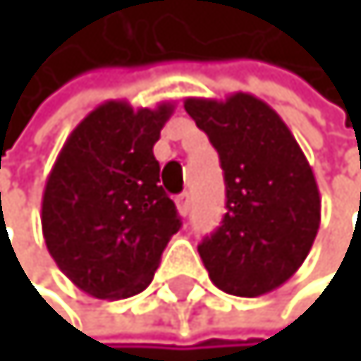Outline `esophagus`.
Instances as JSON below:
<instances>
[{
  "label": "esophagus",
  "instance_id": "34e87169",
  "mask_svg": "<svg viewBox=\"0 0 361 361\" xmlns=\"http://www.w3.org/2000/svg\"><path fill=\"white\" fill-rule=\"evenodd\" d=\"M176 208H178V212H180L183 216L190 212V194H188V192H183V194L176 196Z\"/></svg>",
  "mask_w": 361,
  "mask_h": 361
}]
</instances>
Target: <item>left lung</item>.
Listing matches in <instances>:
<instances>
[{"label":"left lung","instance_id":"8db88e82","mask_svg":"<svg viewBox=\"0 0 361 361\" xmlns=\"http://www.w3.org/2000/svg\"><path fill=\"white\" fill-rule=\"evenodd\" d=\"M219 153L226 214L199 244L210 280L226 294L274 291L305 262L321 224V196L305 153L276 110L248 92L224 102L185 99Z\"/></svg>","mask_w":361,"mask_h":361}]
</instances>
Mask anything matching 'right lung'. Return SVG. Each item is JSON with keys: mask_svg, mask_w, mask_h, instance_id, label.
Instances as JSON below:
<instances>
[{"mask_svg": "<svg viewBox=\"0 0 361 361\" xmlns=\"http://www.w3.org/2000/svg\"><path fill=\"white\" fill-rule=\"evenodd\" d=\"M171 102L133 108L106 102L78 124L47 176L42 235L72 283L94 298L147 289L180 219L160 185L153 145Z\"/></svg>", "mask_w": 361, "mask_h": 361, "instance_id": "obj_1", "label": "right lung"}]
</instances>
